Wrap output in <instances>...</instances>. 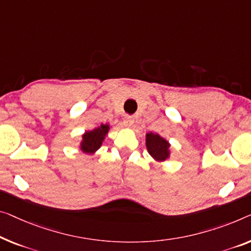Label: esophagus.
<instances>
[{
  "mask_svg": "<svg viewBox=\"0 0 251 251\" xmlns=\"http://www.w3.org/2000/svg\"><path fill=\"white\" fill-rule=\"evenodd\" d=\"M124 124L127 127H132L134 125V118L132 117V116H126L124 119Z\"/></svg>",
  "mask_w": 251,
  "mask_h": 251,
  "instance_id": "34e87169",
  "label": "esophagus"
}]
</instances>
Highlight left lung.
Listing matches in <instances>:
<instances>
[{"mask_svg": "<svg viewBox=\"0 0 251 251\" xmlns=\"http://www.w3.org/2000/svg\"><path fill=\"white\" fill-rule=\"evenodd\" d=\"M147 149L150 155L155 161L162 162L170 156V144L166 138H163L159 134L148 133L147 134Z\"/></svg>", "mask_w": 251, "mask_h": 251, "instance_id": "8db88e82", "label": "left lung"}]
</instances>
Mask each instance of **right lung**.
I'll list each match as a JSON object with an SVG mask.
<instances>
[{
	"label": "right lung",
	"instance_id": "add662e5",
	"mask_svg": "<svg viewBox=\"0 0 251 251\" xmlns=\"http://www.w3.org/2000/svg\"><path fill=\"white\" fill-rule=\"evenodd\" d=\"M109 129V125L101 124L99 127H96L95 129L85 132L82 135V141L80 143L82 152L88 153V154H93L97 150L101 147L104 137H106Z\"/></svg>",
	"mask_w": 251,
	"mask_h": 251
}]
</instances>
